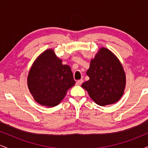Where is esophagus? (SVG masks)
<instances>
[{"label":"esophagus","instance_id":"obj_1","mask_svg":"<svg viewBox=\"0 0 148 148\" xmlns=\"http://www.w3.org/2000/svg\"><path fill=\"white\" fill-rule=\"evenodd\" d=\"M83 82H84V81H83L82 79L79 80V81H76V85H77V86H81V85L83 84Z\"/></svg>","mask_w":148,"mask_h":148}]
</instances>
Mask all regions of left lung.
I'll use <instances>...</instances> for the list:
<instances>
[{
  "label": "left lung",
  "instance_id": "1",
  "mask_svg": "<svg viewBox=\"0 0 148 148\" xmlns=\"http://www.w3.org/2000/svg\"><path fill=\"white\" fill-rule=\"evenodd\" d=\"M86 74L90 79L81 85L97 104L106 106L120 99L126 86V75L113 53L101 47L90 61Z\"/></svg>",
  "mask_w": 148,
  "mask_h": 148
}]
</instances>
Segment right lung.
Returning a JSON list of instances; mask_svg holds the SVG:
<instances>
[{"label":"right lung","instance_id":"1","mask_svg":"<svg viewBox=\"0 0 148 148\" xmlns=\"http://www.w3.org/2000/svg\"><path fill=\"white\" fill-rule=\"evenodd\" d=\"M27 84L35 101L42 106L58 105L75 81L70 67L49 49L35 59L28 72Z\"/></svg>","mask_w":148,"mask_h":148}]
</instances>
